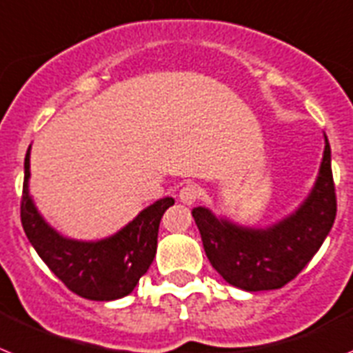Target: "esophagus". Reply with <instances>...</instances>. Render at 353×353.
<instances>
[{
    "instance_id": "obj_1",
    "label": "esophagus",
    "mask_w": 353,
    "mask_h": 353,
    "mask_svg": "<svg viewBox=\"0 0 353 353\" xmlns=\"http://www.w3.org/2000/svg\"><path fill=\"white\" fill-rule=\"evenodd\" d=\"M199 195H201V190H199L197 185H194V183H188V185H185L183 188H181L179 192V201L183 202V204H194L195 201L199 199Z\"/></svg>"
}]
</instances>
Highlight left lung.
Returning a JSON list of instances; mask_svg holds the SVG:
<instances>
[{
  "instance_id": "1",
  "label": "left lung",
  "mask_w": 353,
  "mask_h": 353,
  "mask_svg": "<svg viewBox=\"0 0 353 353\" xmlns=\"http://www.w3.org/2000/svg\"><path fill=\"white\" fill-rule=\"evenodd\" d=\"M330 145L325 151L316 183L295 213L266 229L238 225L208 208H194L195 223L213 268L229 284L245 291L279 290L296 277L318 252L336 219Z\"/></svg>"
}]
</instances>
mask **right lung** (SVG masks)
Listing matches in <instances>:
<instances>
[{"label":"right lung","mask_w":353,"mask_h":353,"mask_svg":"<svg viewBox=\"0 0 353 353\" xmlns=\"http://www.w3.org/2000/svg\"><path fill=\"white\" fill-rule=\"evenodd\" d=\"M30 149L32 145L24 158L21 222L33 249L76 295L99 302L130 295L154 259L159 220L172 206L174 199L156 201L110 238L97 241L70 240L42 219L30 195Z\"/></svg>","instance_id":"right-lung-1"}]
</instances>
